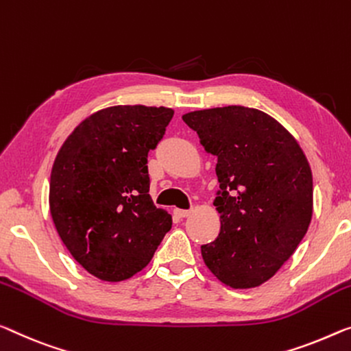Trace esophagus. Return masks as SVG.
I'll return each instance as SVG.
<instances>
[{
    "label": "esophagus",
    "mask_w": 351,
    "mask_h": 351,
    "mask_svg": "<svg viewBox=\"0 0 351 351\" xmlns=\"http://www.w3.org/2000/svg\"><path fill=\"white\" fill-rule=\"evenodd\" d=\"M174 213L177 215V217H179V218H186L188 217V215H190L191 213V210H183V208H176L174 210Z\"/></svg>",
    "instance_id": "34e87169"
}]
</instances>
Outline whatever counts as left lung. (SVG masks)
<instances>
[{
	"mask_svg": "<svg viewBox=\"0 0 351 351\" xmlns=\"http://www.w3.org/2000/svg\"><path fill=\"white\" fill-rule=\"evenodd\" d=\"M218 158L221 219L201 246L210 271L232 289L273 278L293 254L312 218V172L300 144L265 112L224 106L182 116Z\"/></svg>",
	"mask_w": 351,
	"mask_h": 351,
	"instance_id": "1",
	"label": "left lung"
}]
</instances>
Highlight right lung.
Returning a JSON list of instances; mask_svg holds the SVG:
<instances>
[{"label": "right lung", "mask_w": 351, "mask_h": 351, "mask_svg": "<svg viewBox=\"0 0 351 351\" xmlns=\"http://www.w3.org/2000/svg\"><path fill=\"white\" fill-rule=\"evenodd\" d=\"M172 116L165 106L106 108L80 123L56 155L53 223L75 261L101 281L141 271L171 229V215L149 194L147 155Z\"/></svg>", "instance_id": "1"}]
</instances>
